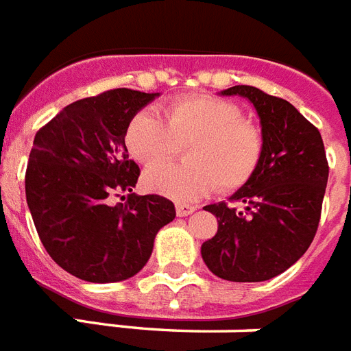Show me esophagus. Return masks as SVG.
Listing matches in <instances>:
<instances>
[{"label": "esophagus", "instance_id": "34e87169", "mask_svg": "<svg viewBox=\"0 0 351 351\" xmlns=\"http://www.w3.org/2000/svg\"><path fill=\"white\" fill-rule=\"evenodd\" d=\"M193 206L192 204H184V203H179L176 204V212H178L179 217H186V215H190L193 212Z\"/></svg>", "mask_w": 351, "mask_h": 351}]
</instances>
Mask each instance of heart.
Instances as JSON below:
<instances>
[{
    "label": "heart",
    "instance_id": "1",
    "mask_svg": "<svg viewBox=\"0 0 351 351\" xmlns=\"http://www.w3.org/2000/svg\"><path fill=\"white\" fill-rule=\"evenodd\" d=\"M165 121L150 110L130 117L125 130L128 152L150 168L143 183L150 192L192 201L214 192L235 193L257 173L265 156V136L234 101L210 94L176 97L165 106ZM186 146L179 167H161ZM159 166V169H152Z\"/></svg>",
    "mask_w": 351,
    "mask_h": 351
}]
</instances>
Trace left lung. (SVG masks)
<instances>
[{"label":"left lung","mask_w":351,"mask_h":351,"mask_svg":"<svg viewBox=\"0 0 351 351\" xmlns=\"http://www.w3.org/2000/svg\"><path fill=\"white\" fill-rule=\"evenodd\" d=\"M243 96L259 114L265 156L232 203L208 204L217 234L204 241L201 255L212 274L235 282L268 281L288 270L312 245L328 183V159L321 132L287 99L250 85L221 92Z\"/></svg>","instance_id":"1"}]
</instances>
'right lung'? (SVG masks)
Masks as SVG:
<instances>
[{
  "instance_id": "obj_1",
  "label": "right lung",
  "mask_w": 351,
  "mask_h": 351,
  "mask_svg": "<svg viewBox=\"0 0 351 351\" xmlns=\"http://www.w3.org/2000/svg\"><path fill=\"white\" fill-rule=\"evenodd\" d=\"M159 94L114 88L64 106L34 137L25 193L45 250L72 276L117 282L150 259L159 230L173 221L170 199L132 189L139 167L125 130ZM125 193V204L111 195Z\"/></svg>"
}]
</instances>
